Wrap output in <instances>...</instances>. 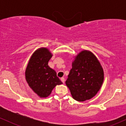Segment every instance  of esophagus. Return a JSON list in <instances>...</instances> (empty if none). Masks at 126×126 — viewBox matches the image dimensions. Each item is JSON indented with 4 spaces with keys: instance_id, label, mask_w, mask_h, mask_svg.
<instances>
[{
    "instance_id": "34e87169",
    "label": "esophagus",
    "mask_w": 126,
    "mask_h": 126,
    "mask_svg": "<svg viewBox=\"0 0 126 126\" xmlns=\"http://www.w3.org/2000/svg\"><path fill=\"white\" fill-rule=\"evenodd\" d=\"M61 80H62V82H63V83H64V81H65V79H64V77H62V78H61Z\"/></svg>"
}]
</instances>
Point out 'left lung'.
<instances>
[{
	"mask_svg": "<svg viewBox=\"0 0 126 126\" xmlns=\"http://www.w3.org/2000/svg\"><path fill=\"white\" fill-rule=\"evenodd\" d=\"M104 71L93 53L83 50L78 54L72 64L66 85L75 100L80 102L92 98L102 86Z\"/></svg>",
	"mask_w": 126,
	"mask_h": 126,
	"instance_id": "8db88e82",
	"label": "left lung"
}]
</instances>
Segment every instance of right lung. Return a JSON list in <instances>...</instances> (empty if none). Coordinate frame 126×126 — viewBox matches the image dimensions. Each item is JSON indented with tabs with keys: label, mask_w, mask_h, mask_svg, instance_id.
Listing matches in <instances>:
<instances>
[{
	"label": "right lung",
	"mask_w": 126,
	"mask_h": 126,
	"mask_svg": "<svg viewBox=\"0 0 126 126\" xmlns=\"http://www.w3.org/2000/svg\"><path fill=\"white\" fill-rule=\"evenodd\" d=\"M52 56L46 48L38 49L33 54L25 70L28 84L41 97H47L57 85L62 84L55 71L48 66Z\"/></svg>",
	"instance_id": "right-lung-1"
}]
</instances>
